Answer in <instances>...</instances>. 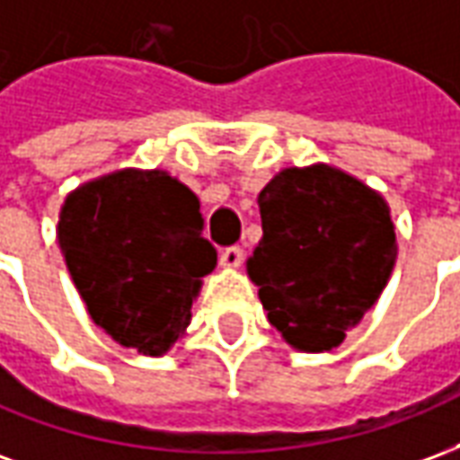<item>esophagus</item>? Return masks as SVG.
Segmentation results:
<instances>
[{
    "label": "esophagus",
    "mask_w": 460,
    "mask_h": 460,
    "mask_svg": "<svg viewBox=\"0 0 460 460\" xmlns=\"http://www.w3.org/2000/svg\"><path fill=\"white\" fill-rule=\"evenodd\" d=\"M219 261L224 269H239L241 261H243V251H241L239 246H229V249L221 251Z\"/></svg>",
    "instance_id": "34e87169"
}]
</instances>
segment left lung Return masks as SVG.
<instances>
[{
  "instance_id": "1",
  "label": "left lung",
  "mask_w": 460,
  "mask_h": 460,
  "mask_svg": "<svg viewBox=\"0 0 460 460\" xmlns=\"http://www.w3.org/2000/svg\"><path fill=\"white\" fill-rule=\"evenodd\" d=\"M263 239L246 261L269 323L293 349L330 352L375 305L396 261L386 199L315 162L286 167L259 194Z\"/></svg>"
}]
</instances>
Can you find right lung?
Wrapping results in <instances>:
<instances>
[{
    "mask_svg": "<svg viewBox=\"0 0 460 460\" xmlns=\"http://www.w3.org/2000/svg\"><path fill=\"white\" fill-rule=\"evenodd\" d=\"M197 194L164 170L111 172L68 191L56 239L85 310L115 342L162 357L184 335L217 251Z\"/></svg>",
    "mask_w": 460,
    "mask_h": 460,
    "instance_id": "right-lung-1",
    "label": "right lung"
}]
</instances>
